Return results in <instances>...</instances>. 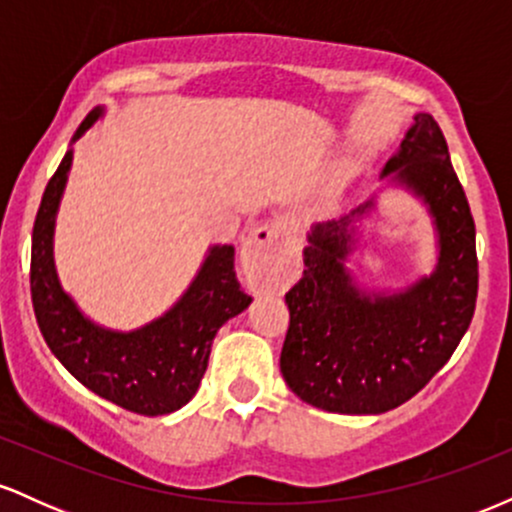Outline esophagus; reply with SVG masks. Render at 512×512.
<instances>
[{
    "instance_id": "obj_1",
    "label": "esophagus",
    "mask_w": 512,
    "mask_h": 512,
    "mask_svg": "<svg viewBox=\"0 0 512 512\" xmlns=\"http://www.w3.org/2000/svg\"><path fill=\"white\" fill-rule=\"evenodd\" d=\"M243 264L248 281L255 289H269L289 274V250L284 228L279 223H264L245 238Z\"/></svg>"
}]
</instances>
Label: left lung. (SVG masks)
Returning a JSON list of instances; mask_svg holds the SVG:
<instances>
[{"label": "left lung", "mask_w": 512, "mask_h": 512, "mask_svg": "<svg viewBox=\"0 0 512 512\" xmlns=\"http://www.w3.org/2000/svg\"><path fill=\"white\" fill-rule=\"evenodd\" d=\"M428 204L438 228L436 272L407 291L368 296L344 260L354 248L351 219L317 223L303 250V276L286 293L289 332L281 373L303 402L334 414H383L404 404L448 363L472 322L479 289L477 231L450 163L448 144L428 113L414 117L385 163Z\"/></svg>", "instance_id": "obj_1"}]
</instances>
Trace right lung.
I'll return each instance as SVG.
<instances>
[{"mask_svg":"<svg viewBox=\"0 0 512 512\" xmlns=\"http://www.w3.org/2000/svg\"><path fill=\"white\" fill-rule=\"evenodd\" d=\"M101 113V108L91 110L74 139ZM69 166L72 151L64 154L60 168L45 187L33 223L31 296L35 320L52 354L88 390L134 414H170L195 397L219 327L243 313L252 301L236 279V250L233 245L211 248L185 296L142 330L110 332L93 325L62 291L52 262L55 214Z\"/></svg>","mask_w":512,"mask_h":512,"instance_id":"right-lung-1","label":"right lung"}]
</instances>
